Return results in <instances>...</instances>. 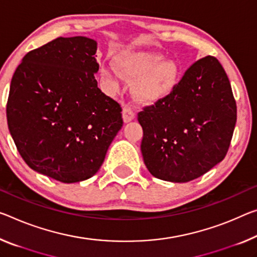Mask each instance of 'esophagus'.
I'll list each match as a JSON object with an SVG mask.
<instances>
[{
  "label": "esophagus",
  "mask_w": 257,
  "mask_h": 257,
  "mask_svg": "<svg viewBox=\"0 0 257 257\" xmlns=\"http://www.w3.org/2000/svg\"><path fill=\"white\" fill-rule=\"evenodd\" d=\"M122 117H123L124 122H130L135 117V112L130 106H124L122 109Z\"/></svg>",
  "instance_id": "34e87169"
}]
</instances>
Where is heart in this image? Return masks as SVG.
<instances>
[{
  "label": "heart",
  "mask_w": 257,
  "mask_h": 257,
  "mask_svg": "<svg viewBox=\"0 0 257 257\" xmlns=\"http://www.w3.org/2000/svg\"><path fill=\"white\" fill-rule=\"evenodd\" d=\"M161 57L153 52H137L117 58L122 76L138 79L134 84L135 95L145 103H156L173 91L177 82L178 68L170 60L160 62ZM101 74L109 85L116 88L119 73L112 66H103Z\"/></svg>",
  "instance_id": "obj_1"
}]
</instances>
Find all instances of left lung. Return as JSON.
<instances>
[{
  "mask_svg": "<svg viewBox=\"0 0 257 257\" xmlns=\"http://www.w3.org/2000/svg\"><path fill=\"white\" fill-rule=\"evenodd\" d=\"M141 150L154 177L185 183L225 158L237 104L225 71L213 56L197 60L164 99L138 113Z\"/></svg>",
  "mask_w": 257,
  "mask_h": 257,
  "instance_id": "left-lung-1",
  "label": "left lung"
}]
</instances>
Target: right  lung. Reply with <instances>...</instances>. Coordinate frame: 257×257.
<instances>
[{
	"label": "right lung",
	"instance_id": "obj_1",
	"mask_svg": "<svg viewBox=\"0 0 257 257\" xmlns=\"http://www.w3.org/2000/svg\"><path fill=\"white\" fill-rule=\"evenodd\" d=\"M96 41L57 38L27 52L12 76L8 127L28 167L63 183L93 176L123 124L97 87Z\"/></svg>",
	"mask_w": 257,
	"mask_h": 257
}]
</instances>
